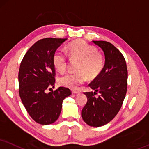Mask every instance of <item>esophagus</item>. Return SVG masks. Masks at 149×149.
Wrapping results in <instances>:
<instances>
[{
    "instance_id": "34e87169",
    "label": "esophagus",
    "mask_w": 149,
    "mask_h": 149,
    "mask_svg": "<svg viewBox=\"0 0 149 149\" xmlns=\"http://www.w3.org/2000/svg\"><path fill=\"white\" fill-rule=\"evenodd\" d=\"M72 94H77V93H79V92L77 91H72Z\"/></svg>"
}]
</instances>
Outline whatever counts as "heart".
I'll use <instances>...</instances> for the list:
<instances>
[{"mask_svg": "<svg viewBox=\"0 0 149 149\" xmlns=\"http://www.w3.org/2000/svg\"><path fill=\"white\" fill-rule=\"evenodd\" d=\"M65 52L72 59L79 61L77 70L78 72L68 73L58 79L60 85L71 89H77L81 84L90 79L96 78L104 66V58L97 52V48L83 40L72 42L66 47ZM52 61L55 68L60 72L65 71L68 64L67 54L63 51H56Z\"/></svg>", "mask_w": 149, "mask_h": 149, "instance_id": "b5f03b06", "label": "heart"}]
</instances>
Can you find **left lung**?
Returning <instances> with one entry per match:
<instances>
[{"instance_id": "left-lung-1", "label": "left lung", "mask_w": 149, "mask_h": 149, "mask_svg": "<svg viewBox=\"0 0 149 149\" xmlns=\"http://www.w3.org/2000/svg\"><path fill=\"white\" fill-rule=\"evenodd\" d=\"M93 42L103 49L106 61L100 74L89 84L95 92L85 93L88 101L81 115L88 125L99 127L111 122L122 107L127 91L128 70L124 56L113 44ZM98 92L100 95L96 97Z\"/></svg>"}]
</instances>
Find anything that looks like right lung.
I'll use <instances>...</instances> for the list:
<instances>
[{
  "label": "right lung",
  "instance_id": "obj_1",
  "mask_svg": "<svg viewBox=\"0 0 149 149\" xmlns=\"http://www.w3.org/2000/svg\"><path fill=\"white\" fill-rule=\"evenodd\" d=\"M66 39L45 38L39 40L27 51L20 65V97L30 116L42 125H48L57 120L62 102L72 94L70 90L65 87L46 93L50 86L54 87L56 71L53 55Z\"/></svg>",
  "mask_w": 149,
  "mask_h": 149
}]
</instances>
